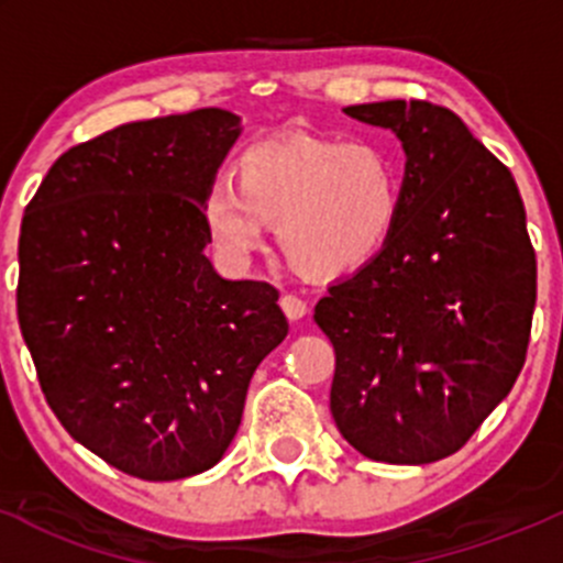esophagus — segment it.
<instances>
[{"label": "esophagus", "instance_id": "esophagus-1", "mask_svg": "<svg viewBox=\"0 0 563 563\" xmlns=\"http://www.w3.org/2000/svg\"><path fill=\"white\" fill-rule=\"evenodd\" d=\"M280 308H283V313H286L288 321H302V318L308 316V302L299 297H294V294H286V297L280 299Z\"/></svg>", "mask_w": 563, "mask_h": 563}]
</instances>
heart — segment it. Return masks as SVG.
I'll use <instances>...</instances> for the list:
<instances>
[{"instance_id":"b5f03b06","label":"heart","mask_w":563,"mask_h":563,"mask_svg":"<svg viewBox=\"0 0 563 563\" xmlns=\"http://www.w3.org/2000/svg\"><path fill=\"white\" fill-rule=\"evenodd\" d=\"M402 163L376 139L280 135L242 150L234 185L218 179L201 196L209 245L245 264L277 223V245L310 277L351 275L389 245L402 214Z\"/></svg>"}]
</instances>
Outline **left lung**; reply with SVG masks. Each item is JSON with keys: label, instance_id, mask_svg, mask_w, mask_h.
<instances>
[{"label": "left lung", "instance_id": "1", "mask_svg": "<svg viewBox=\"0 0 563 563\" xmlns=\"http://www.w3.org/2000/svg\"><path fill=\"white\" fill-rule=\"evenodd\" d=\"M343 111L400 139L406 198L389 245L316 305L334 345L329 408L365 457L435 463L523 371L537 302L523 198L450 108L384 100Z\"/></svg>", "mask_w": 563, "mask_h": 563}]
</instances>
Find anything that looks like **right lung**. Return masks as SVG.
Segmentation results:
<instances>
[{"instance_id": "add662e5", "label": "right lung", "mask_w": 563, "mask_h": 563, "mask_svg": "<svg viewBox=\"0 0 563 563\" xmlns=\"http://www.w3.org/2000/svg\"><path fill=\"white\" fill-rule=\"evenodd\" d=\"M223 108L67 150L21 220L19 323L62 428L146 482L225 455L255 367L286 340L269 283L223 280L201 196L240 139Z\"/></svg>"}]
</instances>
